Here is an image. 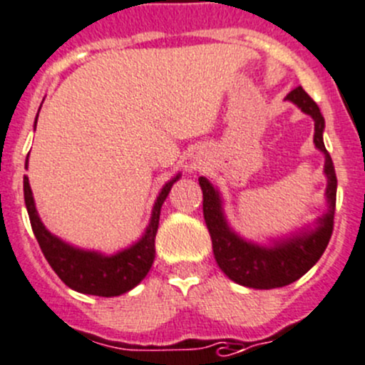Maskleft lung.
Returning <instances> with one entry per match:
<instances>
[{
	"label": "left lung",
	"instance_id": "obj_1",
	"mask_svg": "<svg viewBox=\"0 0 365 365\" xmlns=\"http://www.w3.org/2000/svg\"><path fill=\"white\" fill-rule=\"evenodd\" d=\"M286 98L295 102L302 111L312 116L314 145L325 153V175L329 178V187H327L329 212L318 220V227L314 231L300 233L289 240L279 242L270 249L249 244L238 238L227 227L222 210H220L219 194L208 180L200 178L201 190H203V215L210 237H212L213 256H215L217 264L231 281L247 286V288L274 289L295 282L305 272L311 270L316 261L322 257L334 231L337 178L330 153L323 145L325 120L316 102L305 93L302 86L295 88Z\"/></svg>",
	"mask_w": 365,
	"mask_h": 365
}]
</instances>
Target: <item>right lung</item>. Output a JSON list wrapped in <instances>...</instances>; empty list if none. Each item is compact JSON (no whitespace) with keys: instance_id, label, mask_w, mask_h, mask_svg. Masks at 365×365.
<instances>
[{"instance_id":"right-lung-1","label":"right lung","mask_w":365,"mask_h":365,"mask_svg":"<svg viewBox=\"0 0 365 365\" xmlns=\"http://www.w3.org/2000/svg\"><path fill=\"white\" fill-rule=\"evenodd\" d=\"M26 168H28V160H26ZM176 180L178 176L165 183L164 189L160 190L155 206H153L150 226L146 227L141 240L114 256H102L97 252H86L70 247L43 227L38 219V213H36L35 203H33L28 176H24V201L29 222H31V230L47 263L68 288L79 293L97 297H118L121 293L130 292L146 277L153 259H155V235L159 230L160 206Z\"/></svg>"}]
</instances>
